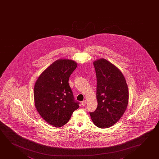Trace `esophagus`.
I'll return each instance as SVG.
<instances>
[{
  "mask_svg": "<svg viewBox=\"0 0 159 159\" xmlns=\"http://www.w3.org/2000/svg\"><path fill=\"white\" fill-rule=\"evenodd\" d=\"M87 103V101L86 100H84L82 102H81V105L83 106H85L86 104Z\"/></svg>",
  "mask_w": 159,
  "mask_h": 159,
  "instance_id": "obj_1",
  "label": "esophagus"
}]
</instances>
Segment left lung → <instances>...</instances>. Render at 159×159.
<instances>
[{
    "instance_id": "obj_1",
    "label": "left lung",
    "mask_w": 159,
    "mask_h": 159,
    "mask_svg": "<svg viewBox=\"0 0 159 159\" xmlns=\"http://www.w3.org/2000/svg\"><path fill=\"white\" fill-rule=\"evenodd\" d=\"M97 78V108L90 113L96 126H113L124 114L129 103V89L124 75L108 61L101 58L93 62Z\"/></svg>"
}]
</instances>
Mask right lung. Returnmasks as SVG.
Segmentation results:
<instances>
[{"instance_id": "1", "label": "right lung", "mask_w": 159, "mask_h": 159, "mask_svg": "<svg viewBox=\"0 0 159 159\" xmlns=\"http://www.w3.org/2000/svg\"><path fill=\"white\" fill-rule=\"evenodd\" d=\"M76 67L73 60H57L40 75L35 84V108L42 118L53 127L67 124L74 111L79 107L68 83Z\"/></svg>"}]
</instances>
